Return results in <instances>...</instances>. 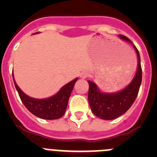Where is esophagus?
I'll return each mask as SVG.
<instances>
[{
  "instance_id": "obj_1",
  "label": "esophagus",
  "mask_w": 157,
  "mask_h": 157,
  "mask_svg": "<svg viewBox=\"0 0 157 157\" xmlns=\"http://www.w3.org/2000/svg\"><path fill=\"white\" fill-rule=\"evenodd\" d=\"M89 77V72L87 71H82L80 74V78H86Z\"/></svg>"
}]
</instances>
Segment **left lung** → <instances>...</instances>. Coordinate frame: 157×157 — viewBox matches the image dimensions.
<instances>
[{"instance_id": "8db88e82", "label": "left lung", "mask_w": 157, "mask_h": 157, "mask_svg": "<svg viewBox=\"0 0 157 157\" xmlns=\"http://www.w3.org/2000/svg\"><path fill=\"white\" fill-rule=\"evenodd\" d=\"M120 37L132 44V41L126 36L120 34ZM138 56V70L131 82L123 90L114 94H106L100 91L98 86L91 81H88V101L91 111L94 115L102 120H111L124 114L135 101L142 78L139 52L135 45H133Z\"/></svg>"}]
</instances>
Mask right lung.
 I'll return each mask as SVG.
<instances>
[{
	"instance_id": "add662e5",
	"label": "right lung",
	"mask_w": 157,
	"mask_h": 157,
	"mask_svg": "<svg viewBox=\"0 0 157 157\" xmlns=\"http://www.w3.org/2000/svg\"><path fill=\"white\" fill-rule=\"evenodd\" d=\"M12 77L15 86L23 105L32 114L44 120H56L63 116L66 112L69 98L75 83L78 80V78H76L74 80L63 86L57 94L51 98L45 99H35L25 94L20 90L14 79L13 73Z\"/></svg>"
}]
</instances>
